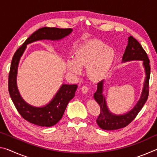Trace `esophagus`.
<instances>
[{
  "instance_id": "esophagus-1",
  "label": "esophagus",
  "mask_w": 157,
  "mask_h": 157,
  "mask_svg": "<svg viewBox=\"0 0 157 157\" xmlns=\"http://www.w3.org/2000/svg\"><path fill=\"white\" fill-rule=\"evenodd\" d=\"M81 90L83 94H87V92H88V87L86 86H83L82 87Z\"/></svg>"
}]
</instances>
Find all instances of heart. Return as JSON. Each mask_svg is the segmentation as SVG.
<instances>
[{
  "instance_id": "heart-1",
  "label": "heart",
  "mask_w": 157,
  "mask_h": 157,
  "mask_svg": "<svg viewBox=\"0 0 157 157\" xmlns=\"http://www.w3.org/2000/svg\"><path fill=\"white\" fill-rule=\"evenodd\" d=\"M115 58V52L103 42L94 40L87 42L78 49L75 60L67 62L68 70L79 75L81 68H89L88 75L93 80H100L109 70Z\"/></svg>"
}]
</instances>
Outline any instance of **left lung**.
<instances>
[{"label": "left lung", "mask_w": 157, "mask_h": 157, "mask_svg": "<svg viewBox=\"0 0 157 157\" xmlns=\"http://www.w3.org/2000/svg\"><path fill=\"white\" fill-rule=\"evenodd\" d=\"M133 60L143 61V65L145 68V79L143 84L141 95L136 105L131 111L123 115H116L111 113L107 107L105 97L103 94L104 80L98 83L97 91L94 94V99L100 107V113L96 122L101 129L105 130H115L123 128L128 125L136 118L137 114L141 110L143 105L147 100L149 95V80L150 75V60L147 55L136 39L132 36L128 37V44L124 51L122 62H126Z\"/></svg>", "instance_id": "obj_1"}]
</instances>
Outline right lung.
Here are the masks:
<instances>
[{
  "mask_svg": "<svg viewBox=\"0 0 157 157\" xmlns=\"http://www.w3.org/2000/svg\"><path fill=\"white\" fill-rule=\"evenodd\" d=\"M71 28L44 27L39 29L26 39L13 56L8 78L10 95L21 116L30 123L41 127L55 125L62 118L68 103L75 96L77 84H63L52 100L44 107H36L29 105L21 96L17 84L18 63L29 44L39 40L58 41L72 33Z\"/></svg>",
  "mask_w": 157,
  "mask_h": 157,
  "instance_id": "1",
  "label": "right lung"
}]
</instances>
